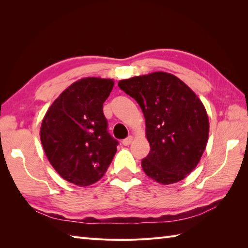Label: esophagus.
<instances>
[{
	"label": "esophagus",
	"instance_id": "obj_1",
	"mask_svg": "<svg viewBox=\"0 0 248 248\" xmlns=\"http://www.w3.org/2000/svg\"><path fill=\"white\" fill-rule=\"evenodd\" d=\"M132 140H133L132 136H128L127 139H124V140H123V145H124V146H129L131 143H132Z\"/></svg>",
	"mask_w": 248,
	"mask_h": 248
}]
</instances>
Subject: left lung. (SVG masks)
Segmentation results:
<instances>
[{
  "label": "left lung",
  "instance_id": "1",
  "mask_svg": "<svg viewBox=\"0 0 248 248\" xmlns=\"http://www.w3.org/2000/svg\"><path fill=\"white\" fill-rule=\"evenodd\" d=\"M136 100L146 121L150 152L143 170L161 184L181 181L197 166L209 138L202 102L186 84L167 72H154L118 83Z\"/></svg>",
  "mask_w": 248,
  "mask_h": 248
}]
</instances>
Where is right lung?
Wrapping results in <instances>:
<instances>
[{
	"label": "right lung",
	"instance_id": "1",
	"mask_svg": "<svg viewBox=\"0 0 248 248\" xmlns=\"http://www.w3.org/2000/svg\"><path fill=\"white\" fill-rule=\"evenodd\" d=\"M114 81L81 78L62 92L46 113L40 140L51 165L68 182L87 186L99 181L117 151L108 131L103 103Z\"/></svg>",
	"mask_w": 248,
	"mask_h": 248
}]
</instances>
